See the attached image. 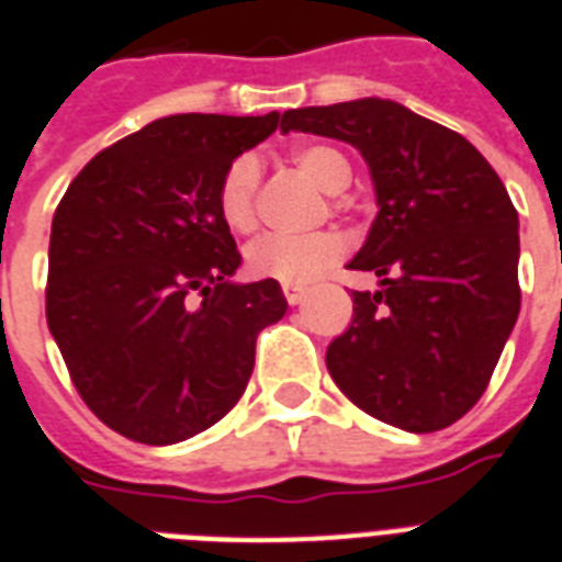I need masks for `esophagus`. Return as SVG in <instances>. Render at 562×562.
I'll return each instance as SVG.
<instances>
[{
	"mask_svg": "<svg viewBox=\"0 0 562 562\" xmlns=\"http://www.w3.org/2000/svg\"><path fill=\"white\" fill-rule=\"evenodd\" d=\"M282 294L289 300V306H300L303 297H306V289H300V285H291V282H282Z\"/></svg>",
	"mask_w": 562,
	"mask_h": 562,
	"instance_id": "1",
	"label": "esophagus"
}]
</instances>
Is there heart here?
<instances>
[{
    "mask_svg": "<svg viewBox=\"0 0 562 562\" xmlns=\"http://www.w3.org/2000/svg\"><path fill=\"white\" fill-rule=\"evenodd\" d=\"M294 166L326 194H341L352 183V166L333 145H300L291 154ZM262 162L256 154H241L229 162L218 183V212L224 224L236 233L256 227V201H259ZM344 238L338 233H312V236H268L247 245V271L262 280H280L306 285L324 277L333 265L341 262Z\"/></svg>",
    "mask_w": 562,
    "mask_h": 562,
    "instance_id": "b5f03b06",
    "label": "heart"
}]
</instances>
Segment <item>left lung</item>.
I'll return each instance as SVG.
<instances>
[{"mask_svg":"<svg viewBox=\"0 0 562 562\" xmlns=\"http://www.w3.org/2000/svg\"><path fill=\"white\" fill-rule=\"evenodd\" d=\"M289 131L350 143L379 206L347 262L379 289L352 291L329 375L387 426H452L487 391L519 317V215L505 183L461 134L391 99L289 110Z\"/></svg>","mask_w":562,"mask_h":562,"instance_id":"8db88e82","label":"left lung"}]
</instances>
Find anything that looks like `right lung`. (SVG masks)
Listing matches in <instances>:
<instances>
[{"instance_id": "add662e5", "label": "right lung", "mask_w": 562, "mask_h": 562, "mask_svg": "<svg viewBox=\"0 0 562 562\" xmlns=\"http://www.w3.org/2000/svg\"><path fill=\"white\" fill-rule=\"evenodd\" d=\"M280 119H157L95 154L57 203L48 333L81 400L127 440L215 426L245 393L256 335L289 308L277 280L233 282L241 256L218 212L224 169Z\"/></svg>"}]
</instances>
